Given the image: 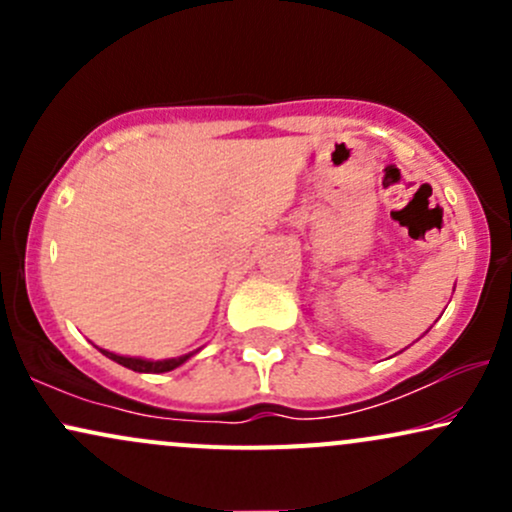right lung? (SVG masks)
Returning a JSON list of instances; mask_svg holds the SVG:
<instances>
[{
	"label": "right lung",
	"instance_id": "right-lung-1",
	"mask_svg": "<svg viewBox=\"0 0 512 512\" xmlns=\"http://www.w3.org/2000/svg\"><path fill=\"white\" fill-rule=\"evenodd\" d=\"M101 354H105L108 358H113L115 363L125 366L129 370H137V373H168V370L182 366L192 354L178 356V358H163V361H146V358H134V356H117L113 351H105L101 349Z\"/></svg>",
	"mask_w": 512,
	"mask_h": 512
}]
</instances>
